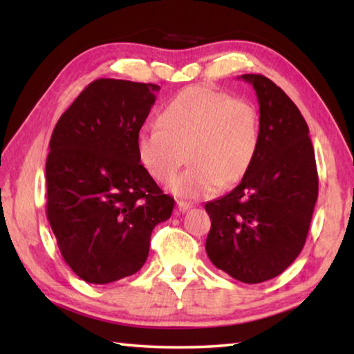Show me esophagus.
Masks as SVG:
<instances>
[{"instance_id":"esophagus-1","label":"esophagus","mask_w":354,"mask_h":354,"mask_svg":"<svg viewBox=\"0 0 354 354\" xmlns=\"http://www.w3.org/2000/svg\"><path fill=\"white\" fill-rule=\"evenodd\" d=\"M176 207H178V211L179 212H185V211H189V209L192 207V205L190 203H187V201H176Z\"/></svg>"}]
</instances>
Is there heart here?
<instances>
[{"mask_svg":"<svg viewBox=\"0 0 354 354\" xmlns=\"http://www.w3.org/2000/svg\"><path fill=\"white\" fill-rule=\"evenodd\" d=\"M259 139V113L253 104L192 86L160 109L158 127H143L137 133L136 153L159 183L176 175L187 153L190 169L173 179L169 189L183 198L198 200L241 181L254 162Z\"/></svg>","mask_w":354,"mask_h":354,"instance_id":"1","label":"heart"}]
</instances>
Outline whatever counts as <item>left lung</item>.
Masks as SVG:
<instances>
[{
	"label": "left lung",
	"mask_w": 354,
	"mask_h": 354,
	"mask_svg": "<svg viewBox=\"0 0 354 354\" xmlns=\"http://www.w3.org/2000/svg\"><path fill=\"white\" fill-rule=\"evenodd\" d=\"M241 77L259 103V148L241 184L206 203V253L231 278L257 284L283 273L303 250L319 176L309 128L293 101L266 76Z\"/></svg>",
	"instance_id": "1"
}]
</instances>
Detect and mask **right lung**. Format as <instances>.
Segmentation results:
<instances>
[{
  "label": "right lung",
  "instance_id": "add662e5",
  "mask_svg": "<svg viewBox=\"0 0 354 354\" xmlns=\"http://www.w3.org/2000/svg\"><path fill=\"white\" fill-rule=\"evenodd\" d=\"M156 84L97 80L59 118L46 158V217L64 261L107 284L139 272L154 226L170 218L165 195L137 159Z\"/></svg>",
  "mask_w": 354,
  "mask_h": 354
}]
</instances>
